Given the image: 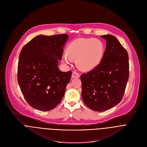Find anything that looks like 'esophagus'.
Here are the masks:
<instances>
[{"label": "esophagus", "instance_id": "esophagus-1", "mask_svg": "<svg viewBox=\"0 0 147 147\" xmlns=\"http://www.w3.org/2000/svg\"><path fill=\"white\" fill-rule=\"evenodd\" d=\"M71 77L73 78H73H79V77H80V74L76 71H73L72 73Z\"/></svg>", "mask_w": 147, "mask_h": 147}]
</instances>
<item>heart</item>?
Wrapping results in <instances>:
<instances>
[{
    "mask_svg": "<svg viewBox=\"0 0 147 147\" xmlns=\"http://www.w3.org/2000/svg\"><path fill=\"white\" fill-rule=\"evenodd\" d=\"M104 52L105 45L99 39L79 38L68 45L63 60L68 64L70 59L76 60L80 69L90 71L99 64Z\"/></svg>",
    "mask_w": 147,
    "mask_h": 147,
    "instance_id": "heart-1",
    "label": "heart"
}]
</instances>
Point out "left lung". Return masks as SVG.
Instances as JSON below:
<instances>
[{
    "instance_id": "8db88e82",
    "label": "left lung",
    "mask_w": 147,
    "mask_h": 147,
    "mask_svg": "<svg viewBox=\"0 0 147 147\" xmlns=\"http://www.w3.org/2000/svg\"><path fill=\"white\" fill-rule=\"evenodd\" d=\"M106 47L100 64L83 73L82 96L90 109L102 112L111 109L122 99L129 79V57L116 37L102 35Z\"/></svg>"
}]
</instances>
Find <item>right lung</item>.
I'll return each instance as SVG.
<instances>
[{
	"mask_svg": "<svg viewBox=\"0 0 147 147\" xmlns=\"http://www.w3.org/2000/svg\"><path fill=\"white\" fill-rule=\"evenodd\" d=\"M67 34L38 35L25 44L19 54L18 82L27 103L41 111H51L60 103L71 71L58 68Z\"/></svg>",
	"mask_w": 147,
	"mask_h": 147,
	"instance_id": "right-lung-1",
	"label": "right lung"
}]
</instances>
